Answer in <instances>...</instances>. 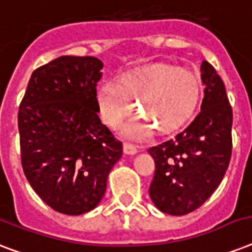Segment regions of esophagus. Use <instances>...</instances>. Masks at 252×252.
Here are the masks:
<instances>
[{
	"mask_svg": "<svg viewBox=\"0 0 252 252\" xmlns=\"http://www.w3.org/2000/svg\"><path fill=\"white\" fill-rule=\"evenodd\" d=\"M123 149H124V153L129 154V156H133V154L137 153V148L134 145H132V144H128V142H124Z\"/></svg>",
	"mask_w": 252,
	"mask_h": 252,
	"instance_id": "esophagus-1",
	"label": "esophagus"
}]
</instances>
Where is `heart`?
Returning <instances> with one entry per match:
<instances>
[{
    "mask_svg": "<svg viewBox=\"0 0 252 252\" xmlns=\"http://www.w3.org/2000/svg\"><path fill=\"white\" fill-rule=\"evenodd\" d=\"M200 96V81L195 73L170 65H154L122 77L118 85L104 82L96 91L99 112L107 126H118L133 111L142 118L123 126L126 137L142 140L152 130L167 133L179 128L195 111Z\"/></svg>",
    "mask_w": 252,
    "mask_h": 252,
    "instance_id": "b5f03b06",
    "label": "heart"
}]
</instances>
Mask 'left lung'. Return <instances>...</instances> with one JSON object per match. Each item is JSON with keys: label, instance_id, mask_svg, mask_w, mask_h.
I'll return each instance as SVG.
<instances>
[{"label": "left lung", "instance_id": "obj_1", "mask_svg": "<svg viewBox=\"0 0 252 252\" xmlns=\"http://www.w3.org/2000/svg\"><path fill=\"white\" fill-rule=\"evenodd\" d=\"M201 110L174 138L149 148L156 162L149 195L163 213L183 216L207 201L219 187L231 158L233 110L225 85L208 61Z\"/></svg>", "mask_w": 252, "mask_h": 252}]
</instances>
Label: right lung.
Returning a JSON list of instances; mask_svg holds the SVG:
<instances>
[{"label": "right lung", "mask_w": 252, "mask_h": 252, "mask_svg": "<svg viewBox=\"0 0 252 252\" xmlns=\"http://www.w3.org/2000/svg\"><path fill=\"white\" fill-rule=\"evenodd\" d=\"M102 61L61 56L32 72L19 104L25 175L47 205L78 216L102 200L123 144L98 116Z\"/></svg>", "instance_id": "obj_1"}]
</instances>
